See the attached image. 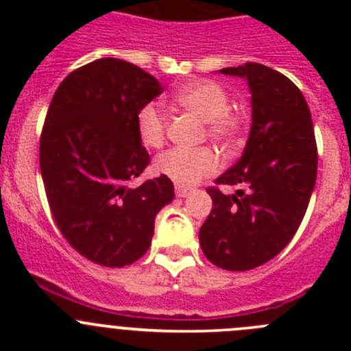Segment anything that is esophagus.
<instances>
[{
    "label": "esophagus",
    "mask_w": 351,
    "mask_h": 351,
    "mask_svg": "<svg viewBox=\"0 0 351 351\" xmlns=\"http://www.w3.org/2000/svg\"><path fill=\"white\" fill-rule=\"evenodd\" d=\"M191 193V188H184V186H176V195L181 198L188 197Z\"/></svg>",
    "instance_id": "34e87169"
}]
</instances>
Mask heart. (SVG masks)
I'll list each match as a JSON object with an SVG mask.
<instances>
[{
	"label": "heart",
	"mask_w": 351,
	"mask_h": 351,
	"mask_svg": "<svg viewBox=\"0 0 351 351\" xmlns=\"http://www.w3.org/2000/svg\"><path fill=\"white\" fill-rule=\"evenodd\" d=\"M179 107L206 121V135L226 151L241 145L246 132L244 117L230 110V96L225 89L210 80L186 84L172 95ZM137 133L145 147L158 149L165 144L167 119L156 105L147 104L137 114ZM219 167V158L213 147L169 149L154 160L156 173L169 178L179 186H191L214 173Z\"/></svg>",
	"instance_id": "obj_1"
}]
</instances>
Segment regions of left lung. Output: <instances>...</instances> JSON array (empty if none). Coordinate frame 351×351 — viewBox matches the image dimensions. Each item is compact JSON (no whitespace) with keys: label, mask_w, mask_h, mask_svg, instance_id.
<instances>
[{"label":"left lung","mask_w":351,"mask_h":351,"mask_svg":"<svg viewBox=\"0 0 351 351\" xmlns=\"http://www.w3.org/2000/svg\"><path fill=\"white\" fill-rule=\"evenodd\" d=\"M221 73L247 80L253 123L241 160L207 188L214 207L198 239L214 265L250 271L295 235L315 188L318 149L306 98L288 77L260 63ZM221 184L239 190L225 195Z\"/></svg>","instance_id":"8db88e82"}]
</instances>
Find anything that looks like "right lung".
<instances>
[{
	"instance_id": "add662e5",
	"label": "right lung",
	"mask_w": 351,
	"mask_h": 351,
	"mask_svg": "<svg viewBox=\"0 0 351 351\" xmlns=\"http://www.w3.org/2000/svg\"><path fill=\"white\" fill-rule=\"evenodd\" d=\"M161 91L137 64L104 58L68 73L49 105L40 170L52 218L77 253L104 267L137 262L173 200L163 176L128 186L151 161L137 114Z\"/></svg>"
}]
</instances>
